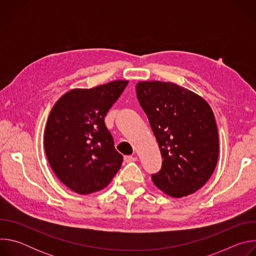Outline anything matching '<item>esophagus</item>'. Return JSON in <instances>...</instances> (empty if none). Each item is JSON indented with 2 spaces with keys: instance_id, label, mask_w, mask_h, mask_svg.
<instances>
[{
  "instance_id": "obj_1",
  "label": "esophagus",
  "mask_w": 256,
  "mask_h": 256,
  "mask_svg": "<svg viewBox=\"0 0 256 256\" xmlns=\"http://www.w3.org/2000/svg\"><path fill=\"white\" fill-rule=\"evenodd\" d=\"M124 161L126 162V163H130V162H134V161H136V157H132V156H124Z\"/></svg>"
}]
</instances>
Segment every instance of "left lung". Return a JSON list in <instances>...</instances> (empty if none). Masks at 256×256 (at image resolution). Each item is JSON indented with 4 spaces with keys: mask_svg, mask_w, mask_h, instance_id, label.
Returning <instances> with one entry per match:
<instances>
[{
    "mask_svg": "<svg viewBox=\"0 0 256 256\" xmlns=\"http://www.w3.org/2000/svg\"><path fill=\"white\" fill-rule=\"evenodd\" d=\"M163 158L155 186L173 198L200 190L212 174L218 136L212 108L196 93L173 83L151 81L136 86Z\"/></svg>",
    "mask_w": 256,
    "mask_h": 256,
    "instance_id": "left-lung-1",
    "label": "left lung"
}]
</instances>
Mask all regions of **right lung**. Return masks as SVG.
I'll use <instances>...</instances> for the list:
<instances>
[{"label":"right lung","mask_w":256,"mask_h":256,"mask_svg":"<svg viewBox=\"0 0 256 256\" xmlns=\"http://www.w3.org/2000/svg\"><path fill=\"white\" fill-rule=\"evenodd\" d=\"M128 83L70 90L52 107L44 132L46 154L56 177L72 192L101 190L120 168L122 156L104 118Z\"/></svg>","instance_id":"1"}]
</instances>
